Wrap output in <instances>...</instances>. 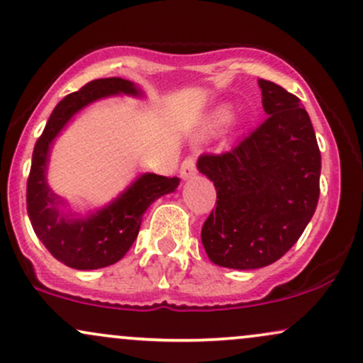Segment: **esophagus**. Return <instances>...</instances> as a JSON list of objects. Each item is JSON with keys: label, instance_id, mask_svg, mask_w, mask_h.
Returning <instances> with one entry per match:
<instances>
[{"label": "esophagus", "instance_id": "34e87169", "mask_svg": "<svg viewBox=\"0 0 363 363\" xmlns=\"http://www.w3.org/2000/svg\"><path fill=\"white\" fill-rule=\"evenodd\" d=\"M196 176V160L194 157H186L181 165V177L182 179H193Z\"/></svg>", "mask_w": 363, "mask_h": 363}]
</instances>
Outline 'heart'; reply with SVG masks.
Instances as JSON below:
<instances>
[{"label": "heart", "instance_id": "1", "mask_svg": "<svg viewBox=\"0 0 363 363\" xmlns=\"http://www.w3.org/2000/svg\"><path fill=\"white\" fill-rule=\"evenodd\" d=\"M232 119V111L228 106H220L211 112L210 121H208V126L210 128H220L223 124H227Z\"/></svg>", "mask_w": 363, "mask_h": 363}]
</instances>
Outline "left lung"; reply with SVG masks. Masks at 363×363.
I'll return each instance as SVG.
<instances>
[{"instance_id":"8db88e82","label":"left lung","mask_w":363,"mask_h":363,"mask_svg":"<svg viewBox=\"0 0 363 363\" xmlns=\"http://www.w3.org/2000/svg\"><path fill=\"white\" fill-rule=\"evenodd\" d=\"M259 86L264 123L228 152L198 158L216 189L201 242L223 268L256 269L280 259L319 201L320 152L309 114L277 83L259 80Z\"/></svg>"}]
</instances>
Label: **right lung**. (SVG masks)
<instances>
[{"label":"right lung","mask_w":363,"mask_h":363,"mask_svg":"<svg viewBox=\"0 0 363 363\" xmlns=\"http://www.w3.org/2000/svg\"><path fill=\"white\" fill-rule=\"evenodd\" d=\"M114 94L138 95L140 90L135 83L112 77L89 82L78 91L66 95L54 107L32 153L27 181V213L32 228L57 261L74 269L106 268L123 259L138 237L148 206L179 186L177 177L143 174L116 201L86 218H73L62 211L60 196L45 182L49 147L78 111Z\"/></svg>","instance_id":"add662e5"}]
</instances>
